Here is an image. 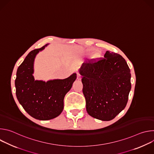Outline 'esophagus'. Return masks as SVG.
Masks as SVG:
<instances>
[{
  "mask_svg": "<svg viewBox=\"0 0 154 154\" xmlns=\"http://www.w3.org/2000/svg\"><path fill=\"white\" fill-rule=\"evenodd\" d=\"M81 76L80 75V74H77V79L78 80H81Z\"/></svg>",
  "mask_w": 154,
  "mask_h": 154,
  "instance_id": "1",
  "label": "esophagus"
}]
</instances>
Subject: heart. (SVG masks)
Returning a JSON list of instances; mask_svg holds the SVG:
<instances>
[{
  "label": "heart",
  "mask_w": 154,
  "mask_h": 154,
  "mask_svg": "<svg viewBox=\"0 0 154 154\" xmlns=\"http://www.w3.org/2000/svg\"><path fill=\"white\" fill-rule=\"evenodd\" d=\"M96 50L95 49H94V48H91V49H88V52L91 53V54H93V53H94V52H96ZM99 53H97V54L95 55L94 59L95 60V59L99 58Z\"/></svg>",
  "instance_id": "b5f03b06"
}]
</instances>
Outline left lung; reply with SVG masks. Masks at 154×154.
<instances>
[{
	"label": "left lung",
	"mask_w": 154,
	"mask_h": 154,
	"mask_svg": "<svg viewBox=\"0 0 154 154\" xmlns=\"http://www.w3.org/2000/svg\"><path fill=\"white\" fill-rule=\"evenodd\" d=\"M89 115L108 121L125 108L131 90V74L125 59L106 51L96 63H83L79 69Z\"/></svg>",
	"instance_id": "8db88e82"
}]
</instances>
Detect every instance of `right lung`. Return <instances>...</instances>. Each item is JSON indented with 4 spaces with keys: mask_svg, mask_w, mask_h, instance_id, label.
Returning a JSON list of instances; mask_svg holds the SVG:
<instances>
[{
    "mask_svg": "<svg viewBox=\"0 0 154 154\" xmlns=\"http://www.w3.org/2000/svg\"><path fill=\"white\" fill-rule=\"evenodd\" d=\"M49 45L31 51L19 66L15 80L17 99L26 112L35 119L46 121L58 116L63 110L64 98L77 79L73 73L64 79L47 82L35 80L34 61L37 54Z\"/></svg>",
    "mask_w": 154,
    "mask_h": 154,
    "instance_id": "1",
    "label": "right lung"
}]
</instances>
